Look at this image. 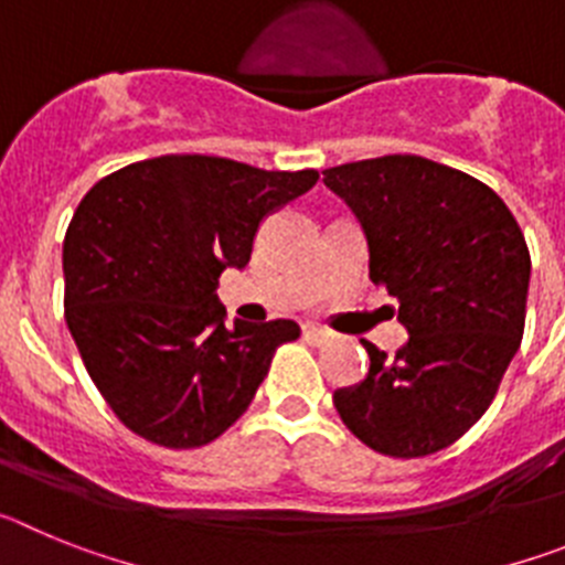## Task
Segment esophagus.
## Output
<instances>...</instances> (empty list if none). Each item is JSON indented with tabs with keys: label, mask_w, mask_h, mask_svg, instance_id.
Listing matches in <instances>:
<instances>
[{
	"label": "esophagus",
	"mask_w": 565,
	"mask_h": 565,
	"mask_svg": "<svg viewBox=\"0 0 565 565\" xmlns=\"http://www.w3.org/2000/svg\"><path fill=\"white\" fill-rule=\"evenodd\" d=\"M302 337H306V342H311V344H326L328 339H331V333L322 331V328H317V326H306L302 328Z\"/></svg>",
	"instance_id": "esophagus-1"
}]
</instances>
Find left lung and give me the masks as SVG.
Masks as SVG:
<instances>
[{"mask_svg":"<svg viewBox=\"0 0 565 565\" xmlns=\"http://www.w3.org/2000/svg\"><path fill=\"white\" fill-rule=\"evenodd\" d=\"M322 174L362 223L373 286L387 288L411 331L393 359L362 339L371 373L333 393V407L382 456H433L487 413L521 348L526 239L487 183L422 154H384Z\"/></svg>","mask_w":565,"mask_h":565,"instance_id":"8db88e82","label":"left lung"}]
</instances>
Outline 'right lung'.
Returning <instances> with one entry per match:
<instances>
[{
    "mask_svg": "<svg viewBox=\"0 0 565 565\" xmlns=\"http://www.w3.org/2000/svg\"><path fill=\"white\" fill-rule=\"evenodd\" d=\"M317 169L266 172L214 154H161L107 174L64 234V319L118 422L167 450L212 444L248 411L299 326L234 322L223 268L252 259L259 221Z\"/></svg>",
    "mask_w": 565,
    "mask_h": 565,
    "instance_id": "obj_1",
    "label": "right lung"
}]
</instances>
